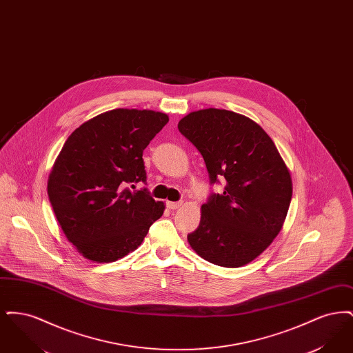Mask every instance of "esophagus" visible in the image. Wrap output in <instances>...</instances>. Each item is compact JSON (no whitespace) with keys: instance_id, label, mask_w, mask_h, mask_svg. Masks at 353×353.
Returning a JSON list of instances; mask_svg holds the SVG:
<instances>
[{"instance_id":"34e87169","label":"esophagus","mask_w":353,"mask_h":353,"mask_svg":"<svg viewBox=\"0 0 353 353\" xmlns=\"http://www.w3.org/2000/svg\"><path fill=\"white\" fill-rule=\"evenodd\" d=\"M183 205V202H173V201H168L167 202V206H168V209H170V210H174V209H179L180 206Z\"/></svg>"}]
</instances>
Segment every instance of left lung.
<instances>
[{
  "instance_id": "8db88e82",
  "label": "left lung",
  "mask_w": 353,
  "mask_h": 353,
  "mask_svg": "<svg viewBox=\"0 0 353 353\" xmlns=\"http://www.w3.org/2000/svg\"><path fill=\"white\" fill-rule=\"evenodd\" d=\"M177 127L201 152L210 181L226 183L202 205L200 225L188 235L190 248L222 268L250 263L283 228L292 197L290 169L266 131L245 115L206 108Z\"/></svg>"
}]
</instances>
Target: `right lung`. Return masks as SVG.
Instances as JSON below:
<instances>
[{
  "instance_id": "add662e5",
  "label": "right lung",
  "mask_w": 353,
  "mask_h": 353,
  "mask_svg": "<svg viewBox=\"0 0 353 353\" xmlns=\"http://www.w3.org/2000/svg\"><path fill=\"white\" fill-rule=\"evenodd\" d=\"M169 121L152 110L117 108L84 121L70 134L51 168L48 194L62 232L97 263L136 250L165 210L147 189L143 151Z\"/></svg>"
}]
</instances>
